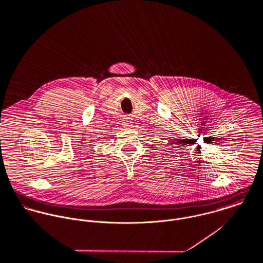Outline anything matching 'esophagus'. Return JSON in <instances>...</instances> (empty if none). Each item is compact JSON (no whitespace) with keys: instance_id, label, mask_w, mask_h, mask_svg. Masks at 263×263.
Listing matches in <instances>:
<instances>
[{"instance_id":"34e87169","label":"esophagus","mask_w":263,"mask_h":263,"mask_svg":"<svg viewBox=\"0 0 263 263\" xmlns=\"http://www.w3.org/2000/svg\"><path fill=\"white\" fill-rule=\"evenodd\" d=\"M123 125L126 127V128H130L132 125H133V122L131 120H125L123 122Z\"/></svg>"}]
</instances>
